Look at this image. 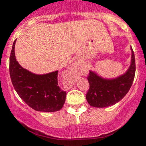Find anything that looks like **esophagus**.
Instances as JSON below:
<instances>
[{
    "instance_id": "esophagus-1",
    "label": "esophagus",
    "mask_w": 146,
    "mask_h": 146,
    "mask_svg": "<svg viewBox=\"0 0 146 146\" xmlns=\"http://www.w3.org/2000/svg\"><path fill=\"white\" fill-rule=\"evenodd\" d=\"M77 70H78V67H77L76 65H74V66H73V67L71 68L72 72H76Z\"/></svg>"
}]
</instances>
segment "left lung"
<instances>
[{"mask_svg": "<svg viewBox=\"0 0 146 146\" xmlns=\"http://www.w3.org/2000/svg\"><path fill=\"white\" fill-rule=\"evenodd\" d=\"M131 62L126 72L115 78L107 79L90 71L88 77L90 88L86 98L90 106L105 108L114 105L121 100L131 87L135 74V54L132 47Z\"/></svg>", "mask_w": 146, "mask_h": 146, "instance_id": "left-lung-1", "label": "left lung"}]
</instances>
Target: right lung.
<instances>
[{
	"label": "right lung",
	"mask_w": 146,
	"mask_h": 146,
	"mask_svg": "<svg viewBox=\"0 0 146 146\" xmlns=\"http://www.w3.org/2000/svg\"><path fill=\"white\" fill-rule=\"evenodd\" d=\"M14 42L9 57V73L14 89L33 109L40 112L58 111L66 100V91L58 84V71L38 75L25 69L16 61Z\"/></svg>",
	"instance_id": "right-lung-1"
}]
</instances>
